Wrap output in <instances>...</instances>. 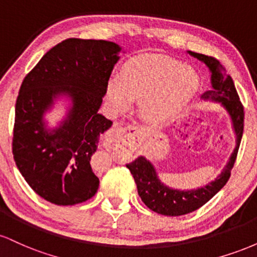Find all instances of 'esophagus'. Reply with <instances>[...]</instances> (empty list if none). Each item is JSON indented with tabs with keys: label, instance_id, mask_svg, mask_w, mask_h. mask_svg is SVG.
Wrapping results in <instances>:
<instances>
[{
	"label": "esophagus",
	"instance_id": "34e87169",
	"mask_svg": "<svg viewBox=\"0 0 257 257\" xmlns=\"http://www.w3.org/2000/svg\"><path fill=\"white\" fill-rule=\"evenodd\" d=\"M135 133L137 128L135 126H118L113 128L105 137V145H108L111 143H120L123 146V151L126 155H131L135 144Z\"/></svg>",
	"mask_w": 257,
	"mask_h": 257
}]
</instances>
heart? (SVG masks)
<instances>
[{
  "mask_svg": "<svg viewBox=\"0 0 257 257\" xmlns=\"http://www.w3.org/2000/svg\"><path fill=\"white\" fill-rule=\"evenodd\" d=\"M199 76L175 59L139 57L123 65L120 78L107 85V100L114 110H125L131 101H141V112L153 123L176 118L199 89Z\"/></svg>",
  "mask_w": 257,
  "mask_h": 257,
  "instance_id": "b5f03b06",
  "label": "heart"
}]
</instances>
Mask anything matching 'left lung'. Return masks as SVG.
<instances>
[{
	"mask_svg": "<svg viewBox=\"0 0 257 257\" xmlns=\"http://www.w3.org/2000/svg\"><path fill=\"white\" fill-rule=\"evenodd\" d=\"M188 53L192 57L203 61L210 70L213 89L205 91L202 98L219 101L226 108L231 116L235 138H237V146L223 172L210 184L197 190L180 191L169 188L163 182H161L155 168L143 156L138 157L132 163L126 164V168L131 170L133 178L135 180L139 196L141 197L145 205L155 213L167 215V216H180V215L192 213L204 205L206 202H209L226 185L231 176V170L234 166L235 159H237L244 129V107L231 76L223 72L222 65L219 63L217 59L199 54V53Z\"/></svg>",
	"mask_w": 257,
	"mask_h": 257,
	"instance_id": "8db88e82",
	"label": "left lung"
}]
</instances>
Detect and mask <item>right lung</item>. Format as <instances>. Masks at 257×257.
<instances>
[{"mask_svg": "<svg viewBox=\"0 0 257 257\" xmlns=\"http://www.w3.org/2000/svg\"><path fill=\"white\" fill-rule=\"evenodd\" d=\"M120 47L104 40L67 38L43 55L25 76L16 104L13 156L29 186L57 205L90 199L99 179L90 167L100 134L112 125L98 113ZM59 95L73 101L58 128L43 114Z\"/></svg>", "mask_w": 257, "mask_h": 257, "instance_id": "add662e5", "label": "right lung"}]
</instances>
